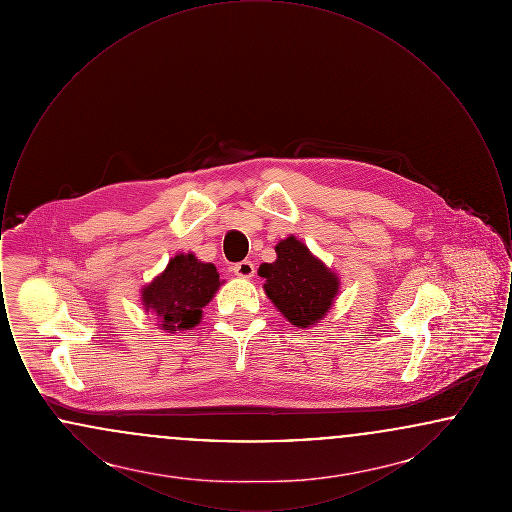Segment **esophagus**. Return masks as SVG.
<instances>
[{
  "instance_id": "esophagus-1",
  "label": "esophagus",
  "mask_w": 512,
  "mask_h": 512,
  "mask_svg": "<svg viewBox=\"0 0 512 512\" xmlns=\"http://www.w3.org/2000/svg\"><path fill=\"white\" fill-rule=\"evenodd\" d=\"M234 274L236 276H240V278H251L253 274H255V267H253V263L251 261H240V263H236L234 267Z\"/></svg>"
}]
</instances>
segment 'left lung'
Here are the masks:
<instances>
[{
    "label": "left lung",
    "mask_w": 512,
    "mask_h": 512,
    "mask_svg": "<svg viewBox=\"0 0 512 512\" xmlns=\"http://www.w3.org/2000/svg\"><path fill=\"white\" fill-rule=\"evenodd\" d=\"M278 259L263 263L259 276L278 311L299 328L324 317L338 293V276L293 236L276 245Z\"/></svg>",
    "instance_id": "1"
}]
</instances>
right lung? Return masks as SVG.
I'll return each mask as SVG.
<instances>
[{
	"instance_id": "add662e5",
	"label": "right lung",
	"mask_w": 512,
	"mask_h": 512,
	"mask_svg": "<svg viewBox=\"0 0 512 512\" xmlns=\"http://www.w3.org/2000/svg\"><path fill=\"white\" fill-rule=\"evenodd\" d=\"M217 267L195 255H176L167 270L142 292L146 311L161 318L163 330H190L199 324L201 309L219 290Z\"/></svg>"
}]
</instances>
